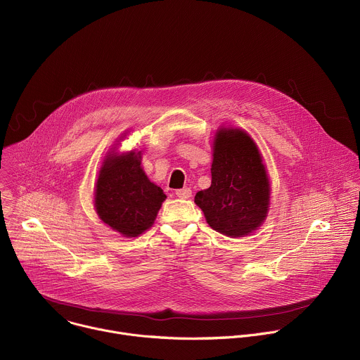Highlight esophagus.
<instances>
[{"instance_id": "34e87169", "label": "esophagus", "mask_w": 360, "mask_h": 360, "mask_svg": "<svg viewBox=\"0 0 360 360\" xmlns=\"http://www.w3.org/2000/svg\"><path fill=\"white\" fill-rule=\"evenodd\" d=\"M179 199H189L192 196V191L189 188H182V189H178L176 193H175Z\"/></svg>"}]
</instances>
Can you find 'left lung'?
Listing matches in <instances>:
<instances>
[{"label": "left lung", "instance_id": "obj_1", "mask_svg": "<svg viewBox=\"0 0 360 360\" xmlns=\"http://www.w3.org/2000/svg\"><path fill=\"white\" fill-rule=\"evenodd\" d=\"M212 185L199 191L195 203L207 224L229 237L256 231L270 209L271 186L263 155L242 129L220 127L213 139Z\"/></svg>", "mask_w": 360, "mask_h": 360}]
</instances>
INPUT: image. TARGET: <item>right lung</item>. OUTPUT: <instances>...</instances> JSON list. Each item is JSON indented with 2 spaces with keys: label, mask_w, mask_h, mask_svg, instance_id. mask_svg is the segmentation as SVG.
Listing matches in <instances>:
<instances>
[{
  "label": "right lung",
  "mask_w": 360,
  "mask_h": 360,
  "mask_svg": "<svg viewBox=\"0 0 360 360\" xmlns=\"http://www.w3.org/2000/svg\"><path fill=\"white\" fill-rule=\"evenodd\" d=\"M167 195L141 167V151H108L94 185V209L103 223L124 237L148 230Z\"/></svg>",
  "instance_id": "add662e5"
}]
</instances>
